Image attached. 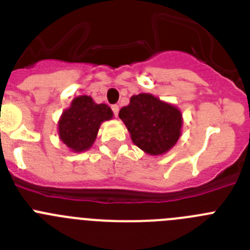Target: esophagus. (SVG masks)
<instances>
[{
  "label": "esophagus",
  "instance_id": "1",
  "mask_svg": "<svg viewBox=\"0 0 250 250\" xmlns=\"http://www.w3.org/2000/svg\"><path fill=\"white\" fill-rule=\"evenodd\" d=\"M111 109H112V112H114L115 116H118V115H119V109H120V107H119V105H112Z\"/></svg>",
  "mask_w": 250,
  "mask_h": 250
}]
</instances>
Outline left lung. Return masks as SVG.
<instances>
[{
    "label": "left lung",
    "mask_w": 250,
    "mask_h": 250,
    "mask_svg": "<svg viewBox=\"0 0 250 250\" xmlns=\"http://www.w3.org/2000/svg\"><path fill=\"white\" fill-rule=\"evenodd\" d=\"M119 118L132 143L149 155L167 152L182 135V111L151 94L132 95L129 105L121 107Z\"/></svg>",
    "instance_id": "1"
}]
</instances>
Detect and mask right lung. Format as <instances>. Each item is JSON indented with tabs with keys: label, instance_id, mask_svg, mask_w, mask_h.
<instances>
[{
	"label": "right lung",
	"instance_id": "right-lung-1",
	"mask_svg": "<svg viewBox=\"0 0 250 250\" xmlns=\"http://www.w3.org/2000/svg\"><path fill=\"white\" fill-rule=\"evenodd\" d=\"M112 116V110L106 104H96L87 95L77 96L63 110L57 124L60 140L71 151H86L96 140L101 124Z\"/></svg>",
	"mask_w": 250,
	"mask_h": 250
}]
</instances>
